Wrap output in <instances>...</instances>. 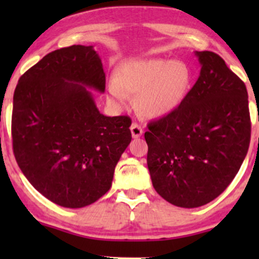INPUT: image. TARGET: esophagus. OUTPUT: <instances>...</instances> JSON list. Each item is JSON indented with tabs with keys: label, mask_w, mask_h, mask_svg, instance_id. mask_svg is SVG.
Segmentation results:
<instances>
[{
	"label": "esophagus",
	"mask_w": 259,
	"mask_h": 259,
	"mask_svg": "<svg viewBox=\"0 0 259 259\" xmlns=\"http://www.w3.org/2000/svg\"><path fill=\"white\" fill-rule=\"evenodd\" d=\"M130 130H132V135H133L134 139L140 138V136L142 135V133H144L142 127L140 126L138 123H133L132 126H130Z\"/></svg>",
	"instance_id": "1"
}]
</instances>
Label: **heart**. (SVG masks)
I'll list each match as a JSON object with an SVG mask.
<instances>
[{"instance_id":"1","label":"heart","mask_w":259,"mask_h":259,"mask_svg":"<svg viewBox=\"0 0 259 259\" xmlns=\"http://www.w3.org/2000/svg\"><path fill=\"white\" fill-rule=\"evenodd\" d=\"M191 84V72L180 61L164 58L132 59L121 63L108 94L117 105H125L129 94L139 95V107L148 118H162L183 103Z\"/></svg>"}]
</instances>
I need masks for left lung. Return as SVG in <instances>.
Here are the masks:
<instances>
[{
  "label": "left lung",
  "mask_w": 259,
  "mask_h": 259,
  "mask_svg": "<svg viewBox=\"0 0 259 259\" xmlns=\"http://www.w3.org/2000/svg\"><path fill=\"white\" fill-rule=\"evenodd\" d=\"M201 72L183 103L148 124L147 167L158 195L174 206L209 203L233 181L247 154L246 86L214 52H196Z\"/></svg>",
  "instance_id": "8db88e82"
}]
</instances>
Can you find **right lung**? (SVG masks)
I'll return each instance as SVG.
<instances>
[{
  "instance_id": "right-lung-1",
  "label": "right lung",
  "mask_w": 259,
  "mask_h": 259,
  "mask_svg": "<svg viewBox=\"0 0 259 259\" xmlns=\"http://www.w3.org/2000/svg\"><path fill=\"white\" fill-rule=\"evenodd\" d=\"M105 88L100 56L82 45L49 53L18 81L14 157L29 183L58 206L81 208L102 197L132 141L129 117L97 108L90 90Z\"/></svg>"
}]
</instances>
